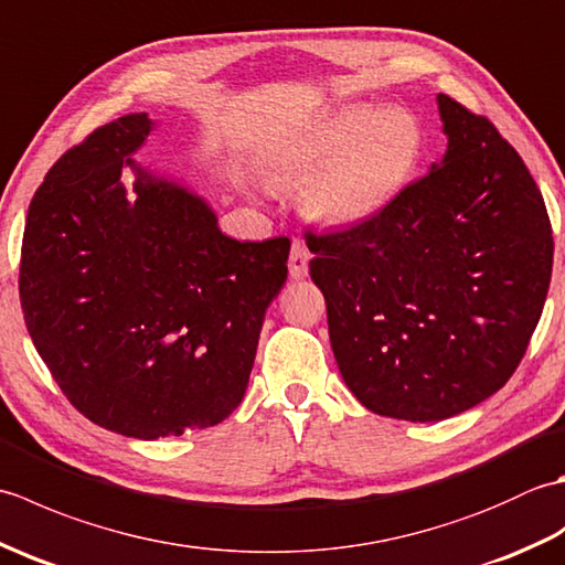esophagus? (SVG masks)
I'll use <instances>...</instances> for the list:
<instances>
[{
  "label": "esophagus",
  "mask_w": 565,
  "mask_h": 565,
  "mask_svg": "<svg viewBox=\"0 0 565 565\" xmlns=\"http://www.w3.org/2000/svg\"><path fill=\"white\" fill-rule=\"evenodd\" d=\"M308 262H310V255H308L306 243L303 239H294L291 255H289V271L294 279H303V276H308Z\"/></svg>",
  "instance_id": "1"
}]
</instances>
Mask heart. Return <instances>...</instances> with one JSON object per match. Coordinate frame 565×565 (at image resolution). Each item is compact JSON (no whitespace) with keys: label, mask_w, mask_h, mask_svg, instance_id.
<instances>
[{"label":"heart","mask_w":565,"mask_h":565,"mask_svg":"<svg viewBox=\"0 0 565 565\" xmlns=\"http://www.w3.org/2000/svg\"><path fill=\"white\" fill-rule=\"evenodd\" d=\"M425 154V130L405 106L352 104L286 140L274 164L306 179L303 209L326 225L376 218L413 182Z\"/></svg>","instance_id":"1"}]
</instances>
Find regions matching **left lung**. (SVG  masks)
<instances>
[{"instance_id": "left-lung-1", "label": "left lung", "mask_w": 565, "mask_h": 565, "mask_svg": "<svg viewBox=\"0 0 565 565\" xmlns=\"http://www.w3.org/2000/svg\"><path fill=\"white\" fill-rule=\"evenodd\" d=\"M441 164L376 218L306 231L334 359L371 413L459 415L500 391L530 347L554 264L542 191L486 116L439 94Z\"/></svg>"}]
</instances>
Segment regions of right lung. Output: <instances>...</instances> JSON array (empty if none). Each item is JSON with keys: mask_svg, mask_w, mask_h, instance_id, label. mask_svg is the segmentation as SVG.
<instances>
[{"mask_svg": "<svg viewBox=\"0 0 565 565\" xmlns=\"http://www.w3.org/2000/svg\"><path fill=\"white\" fill-rule=\"evenodd\" d=\"M126 114L60 158L23 227L19 298L65 398L126 437H179L239 405L291 239L237 243L209 203L130 158ZM128 166L137 182L126 192Z\"/></svg>", "mask_w": 565, "mask_h": 565, "instance_id": "right-lung-1", "label": "right lung"}]
</instances>
